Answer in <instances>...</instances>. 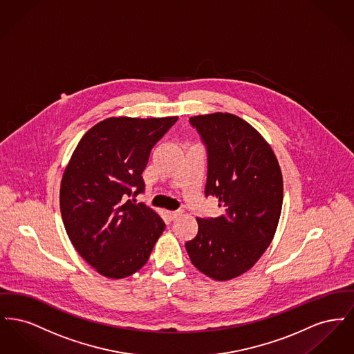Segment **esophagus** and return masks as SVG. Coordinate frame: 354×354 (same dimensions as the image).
Returning a JSON list of instances; mask_svg holds the SVG:
<instances>
[{
  "instance_id": "esophagus-1",
  "label": "esophagus",
  "mask_w": 354,
  "mask_h": 354,
  "mask_svg": "<svg viewBox=\"0 0 354 354\" xmlns=\"http://www.w3.org/2000/svg\"><path fill=\"white\" fill-rule=\"evenodd\" d=\"M180 215H182L180 211H167V212H166V216H167V219H169V221H174V220L178 219Z\"/></svg>"
}]
</instances>
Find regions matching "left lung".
Returning <instances> with one entry per match:
<instances>
[{"instance_id": "8db88e82", "label": "left lung", "mask_w": 354, "mask_h": 354, "mask_svg": "<svg viewBox=\"0 0 354 354\" xmlns=\"http://www.w3.org/2000/svg\"><path fill=\"white\" fill-rule=\"evenodd\" d=\"M207 150L205 198L219 201L218 218H196L185 243L191 263L224 281L252 268L274 236L283 207V176L266 139L234 114L191 117Z\"/></svg>"}]
</instances>
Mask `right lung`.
Returning a JSON list of instances; mask_svg holds the SVG:
<instances>
[{
  "instance_id": "right-lung-1",
  "label": "right lung",
  "mask_w": 354,
  "mask_h": 354,
  "mask_svg": "<svg viewBox=\"0 0 354 354\" xmlns=\"http://www.w3.org/2000/svg\"><path fill=\"white\" fill-rule=\"evenodd\" d=\"M167 118H109L80 140L65 169L59 205L77 252L102 276L140 270L165 231L151 208L135 203L152 147L175 124Z\"/></svg>"
}]
</instances>
